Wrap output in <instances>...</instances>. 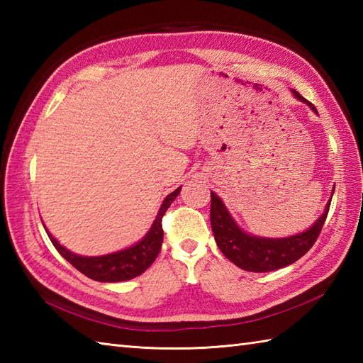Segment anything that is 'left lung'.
<instances>
[{
    "mask_svg": "<svg viewBox=\"0 0 363 363\" xmlns=\"http://www.w3.org/2000/svg\"><path fill=\"white\" fill-rule=\"evenodd\" d=\"M291 94L317 113L315 106L301 96L296 90H291ZM211 225L220 251L238 268L254 273L274 272L303 257L317 242L330 206L329 201L321 217L304 233L284 238H267L246 234L238 228L226 206L213 191H211Z\"/></svg>",
    "mask_w": 363,
    "mask_h": 363,
    "instance_id": "left-lung-1",
    "label": "left lung"
}]
</instances>
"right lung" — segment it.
Returning a JSON list of instances; mask_svg holds the SVG:
<instances>
[{
    "label": "right lung",
    "mask_w": 363,
    "mask_h": 363,
    "mask_svg": "<svg viewBox=\"0 0 363 363\" xmlns=\"http://www.w3.org/2000/svg\"><path fill=\"white\" fill-rule=\"evenodd\" d=\"M181 187L172 191L162 203L160 209L157 212V217L154 220L150 230L146 235L142 238L140 242H137L130 248L121 250L112 254H106V256H96V257H87V256H78L72 251L64 248L56 238H54L48 229L45 228L46 234H48L51 243L54 248L59 251L60 256L65 260L70 262V264L79 269L82 274L94 281L99 282H121V281H129L133 277L142 274L151 267V264L156 260L157 254L160 251L162 242H164V229H162V217H164L167 209L179 195Z\"/></svg>",
    "instance_id": "1"
}]
</instances>
